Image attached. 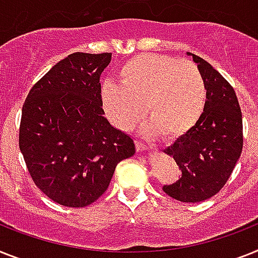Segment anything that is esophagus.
I'll use <instances>...</instances> for the list:
<instances>
[{
	"label": "esophagus",
	"instance_id": "1",
	"mask_svg": "<svg viewBox=\"0 0 258 258\" xmlns=\"http://www.w3.org/2000/svg\"><path fill=\"white\" fill-rule=\"evenodd\" d=\"M136 148H137L138 152H146V150H149L148 146H146V145H144L142 142H140V141H136Z\"/></svg>",
	"mask_w": 258,
	"mask_h": 258
}]
</instances>
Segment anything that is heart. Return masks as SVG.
Listing matches in <instances>:
<instances>
[{
    "mask_svg": "<svg viewBox=\"0 0 258 258\" xmlns=\"http://www.w3.org/2000/svg\"><path fill=\"white\" fill-rule=\"evenodd\" d=\"M118 84L101 88L104 109L110 121L129 131L145 116L148 136L159 133L176 141L199 122L207 103V86L199 68L172 56L141 54L118 70Z\"/></svg>",
    "mask_w": 258,
    "mask_h": 258,
    "instance_id": "b5f03b06",
    "label": "heart"
}]
</instances>
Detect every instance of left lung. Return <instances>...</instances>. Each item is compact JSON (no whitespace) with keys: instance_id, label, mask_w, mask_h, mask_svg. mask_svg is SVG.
Returning <instances> with one entry per match:
<instances>
[{"instance_id":"obj_1","label":"left lung","mask_w":258,"mask_h":258,"mask_svg":"<svg viewBox=\"0 0 258 258\" xmlns=\"http://www.w3.org/2000/svg\"><path fill=\"white\" fill-rule=\"evenodd\" d=\"M207 86L203 116L192 131L163 150L179 166V179L163 186L184 203L207 201L223 188L242 150V116L235 89L212 66L190 54Z\"/></svg>"}]
</instances>
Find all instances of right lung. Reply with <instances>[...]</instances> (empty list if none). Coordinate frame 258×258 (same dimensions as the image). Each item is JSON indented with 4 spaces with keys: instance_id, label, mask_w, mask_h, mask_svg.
Segmentation results:
<instances>
[{
    "instance_id": "obj_1",
    "label": "right lung",
    "mask_w": 258,
    "mask_h": 258,
    "mask_svg": "<svg viewBox=\"0 0 258 258\" xmlns=\"http://www.w3.org/2000/svg\"><path fill=\"white\" fill-rule=\"evenodd\" d=\"M110 52H74L30 89L19 149L34 183L64 207H86L106 191L136 145L104 117L100 76Z\"/></svg>"
}]
</instances>
